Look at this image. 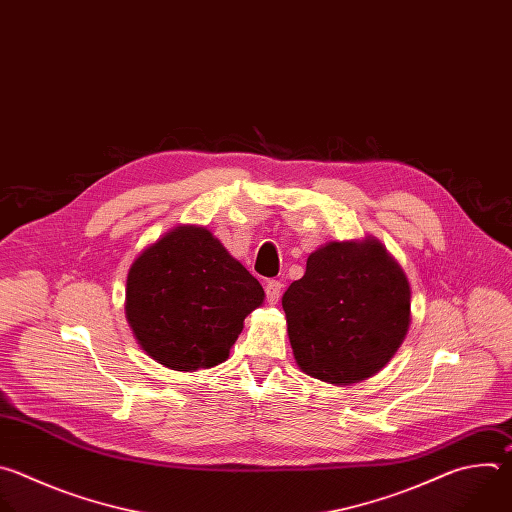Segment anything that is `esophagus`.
Listing matches in <instances>:
<instances>
[{
  "label": "esophagus",
  "mask_w": 512,
  "mask_h": 512,
  "mask_svg": "<svg viewBox=\"0 0 512 512\" xmlns=\"http://www.w3.org/2000/svg\"><path fill=\"white\" fill-rule=\"evenodd\" d=\"M280 292H282V284L278 280H268L266 282V300H268V304H276L278 298H280Z\"/></svg>",
  "instance_id": "esophagus-1"
}]
</instances>
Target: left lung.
I'll return each mask as SVG.
<instances>
[{"mask_svg": "<svg viewBox=\"0 0 512 512\" xmlns=\"http://www.w3.org/2000/svg\"><path fill=\"white\" fill-rule=\"evenodd\" d=\"M412 290L375 238L329 242L282 296L296 365L335 385L381 371L410 329Z\"/></svg>", "mask_w": 512, "mask_h": 512, "instance_id": "left-lung-1", "label": "left lung"}]
</instances>
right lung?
<instances>
[{"label":"right lung","instance_id":"right-lung-1","mask_svg":"<svg viewBox=\"0 0 512 512\" xmlns=\"http://www.w3.org/2000/svg\"><path fill=\"white\" fill-rule=\"evenodd\" d=\"M264 302L260 282L210 230L177 226L129 268L125 315L141 349L175 371L228 359L244 319Z\"/></svg>","mask_w":512,"mask_h":512}]
</instances>
